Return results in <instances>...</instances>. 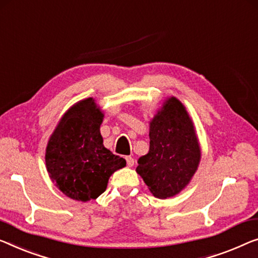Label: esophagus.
I'll use <instances>...</instances> for the list:
<instances>
[{
	"instance_id": "1",
	"label": "esophagus",
	"mask_w": 258,
	"mask_h": 258,
	"mask_svg": "<svg viewBox=\"0 0 258 258\" xmlns=\"http://www.w3.org/2000/svg\"><path fill=\"white\" fill-rule=\"evenodd\" d=\"M126 162H127L128 167H133L134 166V159L132 156H127L126 157Z\"/></svg>"
}]
</instances>
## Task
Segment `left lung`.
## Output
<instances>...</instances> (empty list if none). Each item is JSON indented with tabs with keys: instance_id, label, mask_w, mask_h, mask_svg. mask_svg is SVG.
<instances>
[{
	"instance_id": "8db88e82",
	"label": "left lung",
	"mask_w": 258,
	"mask_h": 258,
	"mask_svg": "<svg viewBox=\"0 0 258 258\" xmlns=\"http://www.w3.org/2000/svg\"><path fill=\"white\" fill-rule=\"evenodd\" d=\"M149 152L137 172L154 197H174L197 171L202 151L195 124L182 102L168 97L149 121Z\"/></svg>"
}]
</instances>
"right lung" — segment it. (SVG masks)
Wrapping results in <instances>:
<instances>
[{
	"label": "right lung",
	"instance_id": "obj_1",
	"mask_svg": "<svg viewBox=\"0 0 258 258\" xmlns=\"http://www.w3.org/2000/svg\"><path fill=\"white\" fill-rule=\"evenodd\" d=\"M104 113L92 97L72 105L49 137L45 162L49 178L64 196L89 202L106 190L110 176L126 167L103 145Z\"/></svg>",
	"mask_w": 258,
	"mask_h": 258
}]
</instances>
